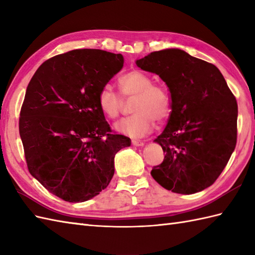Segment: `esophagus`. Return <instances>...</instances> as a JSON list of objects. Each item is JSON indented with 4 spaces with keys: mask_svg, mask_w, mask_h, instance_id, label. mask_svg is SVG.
<instances>
[{
    "mask_svg": "<svg viewBox=\"0 0 255 255\" xmlns=\"http://www.w3.org/2000/svg\"><path fill=\"white\" fill-rule=\"evenodd\" d=\"M131 143L133 145H136V147H142V145L144 144L142 141H138V140H132Z\"/></svg>",
    "mask_w": 255,
    "mask_h": 255,
    "instance_id": "obj_1",
    "label": "esophagus"
}]
</instances>
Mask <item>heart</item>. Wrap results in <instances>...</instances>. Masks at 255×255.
<instances>
[{
  "label": "heart",
  "instance_id": "obj_1",
  "mask_svg": "<svg viewBox=\"0 0 255 255\" xmlns=\"http://www.w3.org/2000/svg\"><path fill=\"white\" fill-rule=\"evenodd\" d=\"M149 74L132 70L118 79V86L125 99H133V115L123 118L115 125L116 131L131 138H141L151 132L154 119L166 121L171 113V101L167 91L153 84ZM97 105L105 117L115 119L122 112L123 101L110 86H104L97 96Z\"/></svg>",
  "mask_w": 255,
  "mask_h": 255
}]
</instances>
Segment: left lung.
Here are the masks:
<instances>
[{
    "label": "left lung",
    "mask_w": 255,
    "mask_h": 255,
    "mask_svg": "<svg viewBox=\"0 0 255 255\" xmlns=\"http://www.w3.org/2000/svg\"><path fill=\"white\" fill-rule=\"evenodd\" d=\"M169 88L171 115L154 142L164 160L151 175L162 187L194 194L213 185L237 143L238 105L219 69L176 48L136 61Z\"/></svg>",
    "instance_id": "8db88e82"
}]
</instances>
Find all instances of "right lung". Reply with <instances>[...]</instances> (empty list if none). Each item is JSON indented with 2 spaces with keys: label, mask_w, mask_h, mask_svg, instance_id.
<instances>
[{
  "label": "right lung",
  "mask_w": 255,
  "mask_h": 255,
  "mask_svg": "<svg viewBox=\"0 0 255 255\" xmlns=\"http://www.w3.org/2000/svg\"><path fill=\"white\" fill-rule=\"evenodd\" d=\"M124 66L121 53L77 49L48 59L27 86L19 134L28 171L66 202L82 203L107 187L114 158L131 140L111 133L97 96Z\"/></svg>",
  "instance_id": "1"
}]
</instances>
